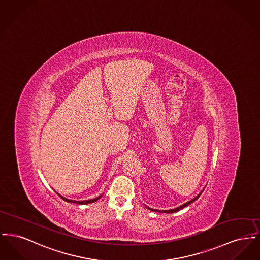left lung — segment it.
<instances>
[{"instance_id":"obj_1","label":"left lung","mask_w":260,"mask_h":260,"mask_svg":"<svg viewBox=\"0 0 260 260\" xmlns=\"http://www.w3.org/2000/svg\"><path fill=\"white\" fill-rule=\"evenodd\" d=\"M203 193V191L199 194L198 196L197 197H195V198L193 199V200H191V201H189V202H187V203H185L184 205H182V206H180V207H178V208H176V209H174V210H153V209H150V208H148L149 210H153V211H159V212H168V213H172V212H175V211H178V210H182L183 208H185V207H187V206H189L190 204H192L193 202H195L197 199L200 197V195Z\"/></svg>"}]
</instances>
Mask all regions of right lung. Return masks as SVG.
<instances>
[{"mask_svg": "<svg viewBox=\"0 0 260 260\" xmlns=\"http://www.w3.org/2000/svg\"><path fill=\"white\" fill-rule=\"evenodd\" d=\"M60 196V195H59ZM64 201H66V202H69V203H75V204H78V205H86V204H90V203H94V202H96L98 200L101 198L102 196H99L98 198L92 199V200H88V201H73V200H68V199L63 198L62 196H60Z\"/></svg>", "mask_w": 260, "mask_h": 260, "instance_id": "obj_1", "label": "right lung"}]
</instances>
